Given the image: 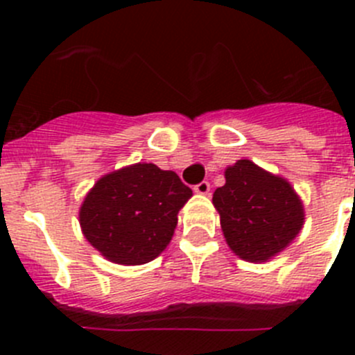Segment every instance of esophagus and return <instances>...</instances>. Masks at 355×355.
<instances>
[{
    "mask_svg": "<svg viewBox=\"0 0 355 355\" xmlns=\"http://www.w3.org/2000/svg\"><path fill=\"white\" fill-rule=\"evenodd\" d=\"M209 189H211L209 182H206V180L199 182L198 185H194V191L198 192V194H207V192H209Z\"/></svg>",
    "mask_w": 355,
    "mask_h": 355,
    "instance_id": "esophagus-1",
    "label": "esophagus"
}]
</instances>
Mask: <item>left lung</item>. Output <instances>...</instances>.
Segmentation results:
<instances>
[{
    "instance_id": "8db88e82",
    "label": "left lung",
    "mask_w": 355,
    "mask_h": 355,
    "mask_svg": "<svg viewBox=\"0 0 355 355\" xmlns=\"http://www.w3.org/2000/svg\"><path fill=\"white\" fill-rule=\"evenodd\" d=\"M227 184L213 194L228 245L247 261H266L299 234L302 202L287 180L249 159L225 171Z\"/></svg>"
}]
</instances>
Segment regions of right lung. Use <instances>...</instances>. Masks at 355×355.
<instances>
[{"instance_id":"add662e5","label":"right lung","mask_w":355,"mask_h":355,"mask_svg":"<svg viewBox=\"0 0 355 355\" xmlns=\"http://www.w3.org/2000/svg\"><path fill=\"white\" fill-rule=\"evenodd\" d=\"M191 196L175 171L132 164L91 189L78 214L82 232L113 263H149L170 244L178 211Z\"/></svg>"}]
</instances>
